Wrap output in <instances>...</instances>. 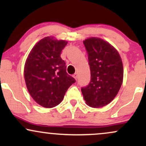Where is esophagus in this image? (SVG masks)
<instances>
[{
    "instance_id": "esophagus-1",
    "label": "esophagus",
    "mask_w": 146,
    "mask_h": 146,
    "mask_svg": "<svg viewBox=\"0 0 146 146\" xmlns=\"http://www.w3.org/2000/svg\"><path fill=\"white\" fill-rule=\"evenodd\" d=\"M73 78H74L76 80H78V73H75V74H73Z\"/></svg>"
}]
</instances>
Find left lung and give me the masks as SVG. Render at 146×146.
Segmentation results:
<instances>
[{
    "label": "left lung",
    "mask_w": 146,
    "mask_h": 146,
    "mask_svg": "<svg viewBox=\"0 0 146 146\" xmlns=\"http://www.w3.org/2000/svg\"><path fill=\"white\" fill-rule=\"evenodd\" d=\"M88 53L90 82L82 88L88 106L101 108L110 103L123 82V67L119 53L108 42L100 38H88L83 41Z\"/></svg>",
    "instance_id": "8db88e82"
}]
</instances>
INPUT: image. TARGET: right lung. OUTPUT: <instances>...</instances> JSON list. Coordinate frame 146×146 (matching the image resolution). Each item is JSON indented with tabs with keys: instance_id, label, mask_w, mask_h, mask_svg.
<instances>
[{
	"instance_id": "right-lung-1",
	"label": "right lung",
	"mask_w": 146,
	"mask_h": 146,
	"mask_svg": "<svg viewBox=\"0 0 146 146\" xmlns=\"http://www.w3.org/2000/svg\"><path fill=\"white\" fill-rule=\"evenodd\" d=\"M68 42L48 36L36 43L25 62L24 76L30 95L44 108H53L62 101L66 90L75 82L66 73L60 54Z\"/></svg>"
}]
</instances>
